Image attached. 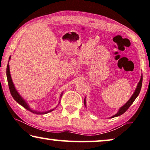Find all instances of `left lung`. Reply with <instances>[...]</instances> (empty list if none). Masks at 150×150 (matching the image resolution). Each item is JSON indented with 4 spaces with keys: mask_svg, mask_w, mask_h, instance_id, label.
I'll return each mask as SVG.
<instances>
[{
    "mask_svg": "<svg viewBox=\"0 0 150 150\" xmlns=\"http://www.w3.org/2000/svg\"><path fill=\"white\" fill-rule=\"evenodd\" d=\"M142 81H143V75H142V77H141V79L137 84V86L136 89H135V91H134L133 95H132V97L130 98L129 100L128 101L127 103H126L125 105L122 106V107H121L120 109H119L118 112H117L116 114L114 115V116H112L111 118H114V117L120 116V115L123 114L124 113H125L128 109H129V108L132 105V103H133L134 101L135 100V99L137 97L139 94L141 88H142ZM84 105L86 106V99H84Z\"/></svg>",
    "mask_w": 150,
    "mask_h": 150,
    "instance_id": "obj_1",
    "label": "left lung"
}]
</instances>
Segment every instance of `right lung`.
Instances as JSON below:
<instances>
[{"instance_id": "1", "label": "right lung", "mask_w": 150, "mask_h": 150, "mask_svg": "<svg viewBox=\"0 0 150 150\" xmlns=\"http://www.w3.org/2000/svg\"><path fill=\"white\" fill-rule=\"evenodd\" d=\"M10 58H11V57H9V59H10ZM6 78H7L8 87H9L11 94L13 98L15 100H16L19 104H20V105H22L23 108H25L26 110H28V111L31 112L32 113H34V114H47V113H49L50 112H52L54 110V109L51 110H49V111H47V112H37V111H35V110H32L31 108L29 107V105H28L27 102L25 101L24 99H23L22 97H21V95L19 94L18 92H17V90L16 89V88H15L13 82L11 77L8 63L7 64V66H6ZM62 94H63V93H62V95H61L60 97H62Z\"/></svg>"}]
</instances>
